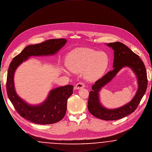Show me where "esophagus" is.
<instances>
[{
  "mask_svg": "<svg viewBox=\"0 0 152 152\" xmlns=\"http://www.w3.org/2000/svg\"><path fill=\"white\" fill-rule=\"evenodd\" d=\"M85 87V85L84 83H81V82H79L78 83L76 86H75V88L76 89H81V88H83Z\"/></svg>",
  "mask_w": 152,
  "mask_h": 152,
  "instance_id": "obj_1",
  "label": "esophagus"
}]
</instances>
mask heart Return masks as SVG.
Wrapping results in <instances>:
<instances>
[{
	"label": "heart",
	"mask_w": 152,
	"mask_h": 152,
	"mask_svg": "<svg viewBox=\"0 0 152 152\" xmlns=\"http://www.w3.org/2000/svg\"><path fill=\"white\" fill-rule=\"evenodd\" d=\"M66 65L74 72H82L86 79H99L108 67L109 58L104 52L88 48H80L71 52L66 57Z\"/></svg>",
	"instance_id": "obj_1"
}]
</instances>
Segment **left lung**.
Wrapping results in <instances>:
<instances>
[{
    "instance_id": "8db88e82",
    "label": "left lung",
    "mask_w": 152,
    "mask_h": 152,
    "mask_svg": "<svg viewBox=\"0 0 152 152\" xmlns=\"http://www.w3.org/2000/svg\"><path fill=\"white\" fill-rule=\"evenodd\" d=\"M107 45L114 50V69L102 78L96 81L89 92L88 109L96 117L104 120H116L133 113L137 108L146 91L148 79L146 71L143 61L125 44L120 42L110 43ZM130 67L136 74L138 81V91L129 103L121 107L109 110L104 107L99 100V92L101 88L110 82L123 67Z\"/></svg>"
}]
</instances>
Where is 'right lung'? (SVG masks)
I'll return each mask as SVG.
<instances>
[{
  "label": "right lung",
  "instance_id": "obj_1",
  "mask_svg": "<svg viewBox=\"0 0 152 152\" xmlns=\"http://www.w3.org/2000/svg\"><path fill=\"white\" fill-rule=\"evenodd\" d=\"M66 42L65 39L46 40L26 47L11 62L8 70L6 88L8 97L17 112L32 123L47 125L58 122L64 117L68 98L73 87L68 85L52 89L47 99L39 105H31L18 96L15 89L14 76L16 68L32 56H48L56 53Z\"/></svg>",
  "mask_w": 152,
  "mask_h": 152
}]
</instances>
